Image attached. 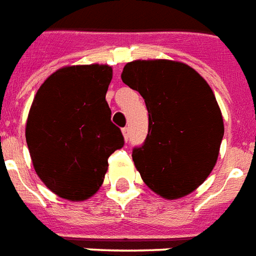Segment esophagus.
I'll list each match as a JSON object with an SVG mask.
<instances>
[{
  "mask_svg": "<svg viewBox=\"0 0 256 256\" xmlns=\"http://www.w3.org/2000/svg\"><path fill=\"white\" fill-rule=\"evenodd\" d=\"M122 133H123V137H124V140H126V141H128V137H130V128H123Z\"/></svg>",
  "mask_w": 256,
  "mask_h": 256,
  "instance_id": "1",
  "label": "esophagus"
}]
</instances>
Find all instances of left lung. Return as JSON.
Wrapping results in <instances>:
<instances>
[{
	"label": "left lung",
	"instance_id": "1",
	"mask_svg": "<svg viewBox=\"0 0 256 256\" xmlns=\"http://www.w3.org/2000/svg\"><path fill=\"white\" fill-rule=\"evenodd\" d=\"M122 81L149 115L146 138L132 154L141 178L166 200L190 194L216 166L224 137L213 90L192 68L166 60L128 62Z\"/></svg>",
	"mask_w": 256,
	"mask_h": 256
}]
</instances>
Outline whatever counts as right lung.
I'll return each instance as SVG.
<instances>
[{
	"instance_id": "right-lung-1",
	"label": "right lung",
	"mask_w": 256,
	"mask_h": 256,
	"mask_svg": "<svg viewBox=\"0 0 256 256\" xmlns=\"http://www.w3.org/2000/svg\"><path fill=\"white\" fill-rule=\"evenodd\" d=\"M111 78L108 65L62 68L42 84L30 110L26 138L34 168L65 200L94 196L108 157L124 145L106 100Z\"/></svg>"
}]
</instances>
